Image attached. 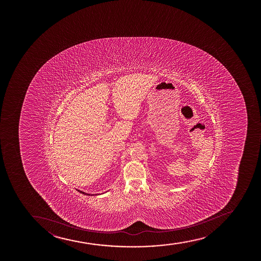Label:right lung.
Returning <instances> with one entry per match:
<instances>
[{
    "label": "right lung",
    "instance_id": "1",
    "mask_svg": "<svg viewBox=\"0 0 261 261\" xmlns=\"http://www.w3.org/2000/svg\"><path fill=\"white\" fill-rule=\"evenodd\" d=\"M77 191H78V192H80V193H82V194L89 195V196H90V195H94V194H90V193H86V192H83V191H80V190H77Z\"/></svg>",
    "mask_w": 261,
    "mask_h": 261
}]
</instances>
